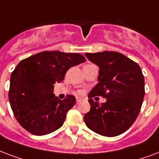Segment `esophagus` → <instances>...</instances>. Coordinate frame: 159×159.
<instances>
[{
	"label": "esophagus",
	"mask_w": 159,
	"mask_h": 159,
	"mask_svg": "<svg viewBox=\"0 0 159 159\" xmlns=\"http://www.w3.org/2000/svg\"><path fill=\"white\" fill-rule=\"evenodd\" d=\"M80 100L81 98H80V97H76V103H77V104H79V103L80 102Z\"/></svg>",
	"instance_id": "1"
}]
</instances>
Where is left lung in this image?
<instances>
[{"label":"left lung","instance_id":"1","mask_svg":"<svg viewBox=\"0 0 159 159\" xmlns=\"http://www.w3.org/2000/svg\"><path fill=\"white\" fill-rule=\"evenodd\" d=\"M99 66V83L89 93L90 110L84 114L86 126L106 137L125 132L137 119L144 97V78L137 63L115 51L85 53ZM102 96L101 105L93 99Z\"/></svg>","mask_w":159,"mask_h":159}]
</instances>
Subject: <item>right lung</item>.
<instances>
[{
    "label": "right lung",
    "mask_w": 159,
    "mask_h": 159,
    "mask_svg": "<svg viewBox=\"0 0 159 159\" xmlns=\"http://www.w3.org/2000/svg\"><path fill=\"white\" fill-rule=\"evenodd\" d=\"M85 61L80 54L54 50L31 55L17 65L8 95L13 114L25 129L40 136L62 126L76 99L70 94L59 99L53 93L54 84L65 79L69 69Z\"/></svg>",
    "instance_id": "add662e5"
}]
</instances>
